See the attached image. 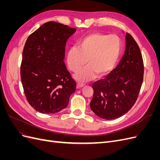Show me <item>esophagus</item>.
I'll return each instance as SVG.
<instances>
[{
  "label": "esophagus",
  "instance_id": "esophagus-1",
  "mask_svg": "<svg viewBox=\"0 0 160 160\" xmlns=\"http://www.w3.org/2000/svg\"><path fill=\"white\" fill-rule=\"evenodd\" d=\"M85 85V84H83V83H77V88H83V87Z\"/></svg>",
  "mask_w": 160,
  "mask_h": 160
}]
</instances>
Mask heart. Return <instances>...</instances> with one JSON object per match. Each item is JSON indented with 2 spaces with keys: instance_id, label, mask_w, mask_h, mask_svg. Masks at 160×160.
Segmentation results:
<instances>
[{
  "instance_id": "1",
  "label": "heart",
  "mask_w": 160,
  "mask_h": 160,
  "mask_svg": "<svg viewBox=\"0 0 160 160\" xmlns=\"http://www.w3.org/2000/svg\"><path fill=\"white\" fill-rule=\"evenodd\" d=\"M122 50V42L115 35L92 32L81 38L79 47H72L67 53L69 69L77 72L86 63L85 69L75 75L80 81L91 80L95 77L108 75L117 64Z\"/></svg>"
}]
</instances>
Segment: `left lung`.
<instances>
[{
  "mask_svg": "<svg viewBox=\"0 0 160 160\" xmlns=\"http://www.w3.org/2000/svg\"><path fill=\"white\" fill-rule=\"evenodd\" d=\"M141 51L132 36L126 34V49L119 65L105 79L92 85L93 97L90 108L99 118H119L136 101L143 79Z\"/></svg>",
  "mask_w": 160,
  "mask_h": 160,
  "instance_id": "8db88e82",
  "label": "left lung"
}]
</instances>
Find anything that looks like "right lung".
I'll return each mask as SVG.
<instances>
[{
	"mask_svg": "<svg viewBox=\"0 0 160 160\" xmlns=\"http://www.w3.org/2000/svg\"><path fill=\"white\" fill-rule=\"evenodd\" d=\"M75 31V28L49 21L27 38L21 78L28 102L38 112H59L67 107L75 91L76 82L63 61L67 41Z\"/></svg>",
	"mask_w": 160,
	"mask_h": 160,
	"instance_id": "obj_1",
	"label": "right lung"
}]
</instances>
